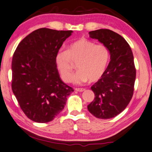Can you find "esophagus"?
I'll use <instances>...</instances> for the list:
<instances>
[{
	"label": "esophagus",
	"mask_w": 152,
	"mask_h": 152,
	"mask_svg": "<svg viewBox=\"0 0 152 152\" xmlns=\"http://www.w3.org/2000/svg\"><path fill=\"white\" fill-rule=\"evenodd\" d=\"M75 91H79V92H82V91H85V88H75Z\"/></svg>",
	"instance_id": "obj_1"
}]
</instances>
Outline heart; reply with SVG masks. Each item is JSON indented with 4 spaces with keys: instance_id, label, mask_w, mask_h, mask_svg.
<instances>
[{
    "instance_id": "heart-1",
    "label": "heart",
    "mask_w": 152,
    "mask_h": 152,
    "mask_svg": "<svg viewBox=\"0 0 152 152\" xmlns=\"http://www.w3.org/2000/svg\"><path fill=\"white\" fill-rule=\"evenodd\" d=\"M109 59V50L104 44L82 38L70 43L67 50H59L55 54L56 68L64 82L72 81L73 63H77L78 71L73 77V82L81 84L97 82L103 76Z\"/></svg>"
}]
</instances>
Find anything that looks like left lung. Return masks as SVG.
I'll list each match as a JSON object with an SVG mask.
<instances>
[{
	"mask_svg": "<svg viewBox=\"0 0 152 152\" xmlns=\"http://www.w3.org/2000/svg\"><path fill=\"white\" fill-rule=\"evenodd\" d=\"M109 50L111 61L103 76L91 86L95 98L88 105L97 118L109 119L123 111L134 94L136 70L132 49L122 36L108 29L88 32Z\"/></svg>",
	"mask_w": 152,
	"mask_h": 152,
	"instance_id": "1",
	"label": "left lung"
}]
</instances>
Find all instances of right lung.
Segmentation results:
<instances>
[{
  "instance_id": "1",
  "label": "right lung",
  "mask_w": 152,
  "mask_h": 152,
  "mask_svg": "<svg viewBox=\"0 0 152 152\" xmlns=\"http://www.w3.org/2000/svg\"><path fill=\"white\" fill-rule=\"evenodd\" d=\"M72 30L40 28L20 41L12 61V88L20 109L32 121L53 120L74 89L62 82L55 56Z\"/></svg>"
}]
</instances>
